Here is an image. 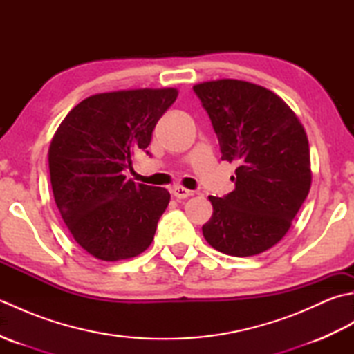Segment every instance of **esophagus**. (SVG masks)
I'll list each match as a JSON object with an SVG mask.
<instances>
[{
  "mask_svg": "<svg viewBox=\"0 0 354 354\" xmlns=\"http://www.w3.org/2000/svg\"><path fill=\"white\" fill-rule=\"evenodd\" d=\"M171 194H173V196H175L176 199H185V198L192 196L193 192L184 189V187L176 185V187H173V189H171Z\"/></svg>",
  "mask_w": 354,
  "mask_h": 354,
  "instance_id": "obj_1",
  "label": "esophagus"
}]
</instances>
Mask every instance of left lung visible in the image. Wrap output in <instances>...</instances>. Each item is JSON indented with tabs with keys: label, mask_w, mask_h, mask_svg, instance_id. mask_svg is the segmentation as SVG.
<instances>
[{
	"label": "left lung",
	"mask_w": 354,
	"mask_h": 354,
	"mask_svg": "<svg viewBox=\"0 0 354 354\" xmlns=\"http://www.w3.org/2000/svg\"><path fill=\"white\" fill-rule=\"evenodd\" d=\"M219 140L222 160L236 162V189L209 196L213 216L202 232L234 257L268 251L289 231L312 184L303 124L277 94L236 79L193 86Z\"/></svg>",
	"instance_id": "8db88e82"
}]
</instances>
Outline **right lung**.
I'll return each mask as SVG.
<instances>
[{
	"mask_svg": "<svg viewBox=\"0 0 354 354\" xmlns=\"http://www.w3.org/2000/svg\"><path fill=\"white\" fill-rule=\"evenodd\" d=\"M176 97L175 88L95 94L57 127L48 150L53 194L71 236L93 257L132 259L152 243L170 193L135 184L124 170Z\"/></svg>",
	"mask_w": 354,
	"mask_h": 354,
	"instance_id": "add662e5",
	"label": "right lung"
}]
</instances>
